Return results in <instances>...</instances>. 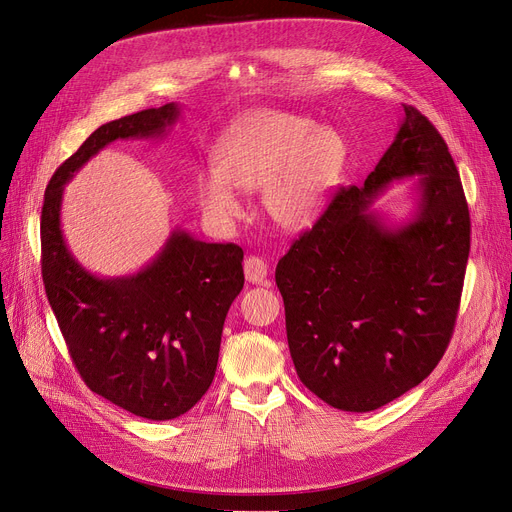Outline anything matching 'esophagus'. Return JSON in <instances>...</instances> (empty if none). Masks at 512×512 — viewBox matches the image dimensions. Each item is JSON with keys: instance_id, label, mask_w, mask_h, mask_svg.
<instances>
[{"instance_id": "34e87169", "label": "esophagus", "mask_w": 512, "mask_h": 512, "mask_svg": "<svg viewBox=\"0 0 512 512\" xmlns=\"http://www.w3.org/2000/svg\"><path fill=\"white\" fill-rule=\"evenodd\" d=\"M266 273H269V266L260 258V256H248L243 260V275L250 283H262L266 279Z\"/></svg>"}]
</instances>
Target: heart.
<instances>
[{
    "instance_id": "b5f03b06",
    "label": "heart",
    "mask_w": 512,
    "mask_h": 512,
    "mask_svg": "<svg viewBox=\"0 0 512 512\" xmlns=\"http://www.w3.org/2000/svg\"><path fill=\"white\" fill-rule=\"evenodd\" d=\"M216 166L196 175L198 202L216 223L243 210L239 189H262V204L289 231L306 229L321 214L346 162L337 131L312 118L260 110L239 118L214 150Z\"/></svg>"
}]
</instances>
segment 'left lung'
Masks as SVG:
<instances>
[{
  "mask_svg": "<svg viewBox=\"0 0 512 512\" xmlns=\"http://www.w3.org/2000/svg\"><path fill=\"white\" fill-rule=\"evenodd\" d=\"M421 176L400 228L368 212L389 183ZM471 250V218L444 137L417 108L362 187L339 189L279 260L291 360L333 408L369 412L419 385L442 360Z\"/></svg>",
  "mask_w": 512,
  "mask_h": 512,
  "instance_id": "left-lung-1",
  "label": "left lung"
}]
</instances>
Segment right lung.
<instances>
[{"instance_id":"obj_1","label":"right lung","mask_w":512,"mask_h":512,"mask_svg":"<svg viewBox=\"0 0 512 512\" xmlns=\"http://www.w3.org/2000/svg\"><path fill=\"white\" fill-rule=\"evenodd\" d=\"M177 118L164 104L102 125L58 166L41 208L43 285L72 362L91 392L152 421L185 415L208 392L243 250L179 229L137 275L100 279L66 248L60 206L66 181L108 143L160 137Z\"/></svg>"}]
</instances>
